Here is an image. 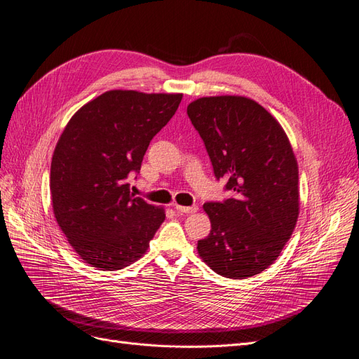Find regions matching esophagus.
<instances>
[{"label": "esophagus", "mask_w": 359, "mask_h": 359, "mask_svg": "<svg viewBox=\"0 0 359 359\" xmlns=\"http://www.w3.org/2000/svg\"><path fill=\"white\" fill-rule=\"evenodd\" d=\"M175 210L177 213H195L196 210H198V205H179V204H175Z\"/></svg>", "instance_id": "esophagus-1"}]
</instances>
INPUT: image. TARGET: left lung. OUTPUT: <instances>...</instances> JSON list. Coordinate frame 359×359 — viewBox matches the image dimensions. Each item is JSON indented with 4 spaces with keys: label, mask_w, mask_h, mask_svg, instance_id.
<instances>
[{
    "label": "left lung",
    "mask_w": 359,
    "mask_h": 359,
    "mask_svg": "<svg viewBox=\"0 0 359 359\" xmlns=\"http://www.w3.org/2000/svg\"><path fill=\"white\" fill-rule=\"evenodd\" d=\"M216 179L234 195L205 203L210 234L198 255L229 279L259 274L280 255L299 213L298 164L280 123L257 101L240 95L203 97L188 106Z\"/></svg>",
    "instance_id": "8db88e82"
}]
</instances>
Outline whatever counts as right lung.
<instances>
[{
  "label": "right lung",
  "instance_id": "1",
  "mask_svg": "<svg viewBox=\"0 0 359 359\" xmlns=\"http://www.w3.org/2000/svg\"><path fill=\"white\" fill-rule=\"evenodd\" d=\"M182 94L107 90L80 107L56 143L50 194L56 222L86 264L114 271L142 258L165 219L164 207L130 192L152 138Z\"/></svg>",
  "mask_w": 359,
  "mask_h": 359
}]
</instances>
